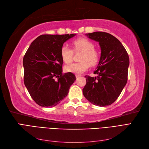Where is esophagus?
<instances>
[{
  "label": "esophagus",
  "instance_id": "1",
  "mask_svg": "<svg viewBox=\"0 0 149 149\" xmlns=\"http://www.w3.org/2000/svg\"><path fill=\"white\" fill-rule=\"evenodd\" d=\"M79 76H81L80 74H76V78H79Z\"/></svg>",
  "mask_w": 149,
  "mask_h": 149
}]
</instances>
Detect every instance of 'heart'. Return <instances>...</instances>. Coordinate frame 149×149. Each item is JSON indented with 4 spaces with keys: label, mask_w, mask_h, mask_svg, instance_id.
<instances>
[{
    "label": "heart",
    "mask_w": 149,
    "mask_h": 149,
    "mask_svg": "<svg viewBox=\"0 0 149 149\" xmlns=\"http://www.w3.org/2000/svg\"><path fill=\"white\" fill-rule=\"evenodd\" d=\"M73 46L76 52H82L79 58L81 61L66 65L65 67L66 72L81 74L86 71L90 65L94 66L100 60V54L94 48V43L90 40L84 38H79L73 42ZM61 56L65 63H70L73 60V51L65 44L61 48Z\"/></svg>",
    "instance_id": "1"
}]
</instances>
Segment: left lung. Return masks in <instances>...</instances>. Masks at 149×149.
Returning a JSON list of instances; mask_svg holds the SVG:
<instances>
[{
  "instance_id": "1",
  "label": "left lung",
  "mask_w": 149,
  "mask_h": 149,
  "mask_svg": "<svg viewBox=\"0 0 149 149\" xmlns=\"http://www.w3.org/2000/svg\"><path fill=\"white\" fill-rule=\"evenodd\" d=\"M86 35L99 43L101 53L94 71L97 76H84L86 84L83 89V95L94 105L109 106L118 99L127 83L129 55L119 40L113 35L102 31Z\"/></svg>"
}]
</instances>
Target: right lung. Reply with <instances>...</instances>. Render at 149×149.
<instances>
[{
    "label": "right lung",
    "instance_id": "add662e5",
    "mask_svg": "<svg viewBox=\"0 0 149 149\" xmlns=\"http://www.w3.org/2000/svg\"><path fill=\"white\" fill-rule=\"evenodd\" d=\"M75 35H40L31 42L26 51L23 60L24 84L39 106H56L68 95L76 80L72 73L63 74V60L61 56L63 43Z\"/></svg>",
    "mask_w": 149,
    "mask_h": 149
}]
</instances>
